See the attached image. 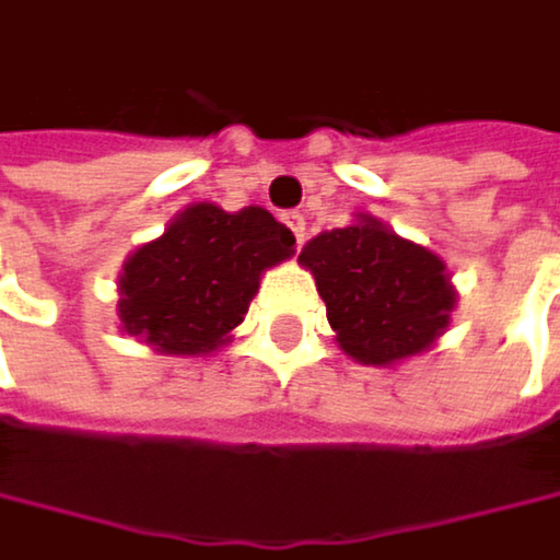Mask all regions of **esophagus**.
<instances>
[{"instance_id": "1", "label": "esophagus", "mask_w": 560, "mask_h": 560, "mask_svg": "<svg viewBox=\"0 0 560 560\" xmlns=\"http://www.w3.org/2000/svg\"><path fill=\"white\" fill-rule=\"evenodd\" d=\"M281 220H284V226L294 233V240H298V246H301V243H304V217H301L298 210H288Z\"/></svg>"}]
</instances>
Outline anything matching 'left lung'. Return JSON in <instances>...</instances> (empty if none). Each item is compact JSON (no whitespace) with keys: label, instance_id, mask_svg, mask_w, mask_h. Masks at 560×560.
<instances>
[{"label":"left lung","instance_id":"8db88e82","mask_svg":"<svg viewBox=\"0 0 560 560\" xmlns=\"http://www.w3.org/2000/svg\"><path fill=\"white\" fill-rule=\"evenodd\" d=\"M298 262L317 281L340 350L360 363L415 357L447 327L454 288L444 262L373 217L314 236Z\"/></svg>","mask_w":560,"mask_h":560}]
</instances>
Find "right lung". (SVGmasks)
<instances>
[{
    "label": "right lung",
    "instance_id": "add662e5",
    "mask_svg": "<svg viewBox=\"0 0 560 560\" xmlns=\"http://www.w3.org/2000/svg\"><path fill=\"white\" fill-rule=\"evenodd\" d=\"M291 253V230L269 210L194 203L126 262L122 327L165 353H210L243 320L259 276Z\"/></svg>",
    "mask_w": 560,
    "mask_h": 560
}]
</instances>
